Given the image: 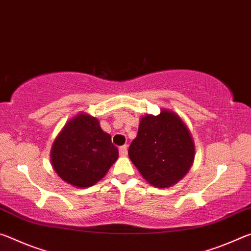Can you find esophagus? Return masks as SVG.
Returning <instances> with one entry per match:
<instances>
[{
    "mask_svg": "<svg viewBox=\"0 0 251 251\" xmlns=\"http://www.w3.org/2000/svg\"><path fill=\"white\" fill-rule=\"evenodd\" d=\"M119 153H120L121 157H126V155L128 154V147L122 146L119 148Z\"/></svg>",
    "mask_w": 251,
    "mask_h": 251,
    "instance_id": "1",
    "label": "esophagus"
}]
</instances>
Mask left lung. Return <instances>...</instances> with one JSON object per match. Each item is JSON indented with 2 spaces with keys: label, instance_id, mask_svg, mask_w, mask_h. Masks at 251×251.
<instances>
[{
  "label": "left lung",
  "instance_id": "left-lung-1",
  "mask_svg": "<svg viewBox=\"0 0 251 251\" xmlns=\"http://www.w3.org/2000/svg\"><path fill=\"white\" fill-rule=\"evenodd\" d=\"M129 158L147 182L169 188L188 174L195 160V142L178 113L162 109L141 118Z\"/></svg>",
  "mask_w": 251,
  "mask_h": 251
}]
</instances>
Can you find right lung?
Returning <instances> with one entry per match:
<instances>
[{
  "instance_id": "1",
  "label": "right lung",
  "mask_w": 251,
  "mask_h": 251,
  "mask_svg": "<svg viewBox=\"0 0 251 251\" xmlns=\"http://www.w3.org/2000/svg\"><path fill=\"white\" fill-rule=\"evenodd\" d=\"M51 163L61 179L88 188L103 178L119 158L111 135L96 117L81 112L65 123L51 148Z\"/></svg>"
}]
</instances>
